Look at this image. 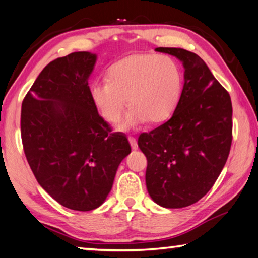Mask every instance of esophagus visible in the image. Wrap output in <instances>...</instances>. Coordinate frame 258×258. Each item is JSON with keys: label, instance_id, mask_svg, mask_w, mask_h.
<instances>
[{"label": "esophagus", "instance_id": "esophagus-1", "mask_svg": "<svg viewBox=\"0 0 258 258\" xmlns=\"http://www.w3.org/2000/svg\"><path fill=\"white\" fill-rule=\"evenodd\" d=\"M128 139H129L130 145H132V149H133V150H137V149H138V144H137L136 138H135V137H129Z\"/></svg>", "mask_w": 258, "mask_h": 258}]
</instances>
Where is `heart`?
<instances>
[{"mask_svg":"<svg viewBox=\"0 0 258 258\" xmlns=\"http://www.w3.org/2000/svg\"><path fill=\"white\" fill-rule=\"evenodd\" d=\"M180 90L181 74L174 59L135 53L115 62L108 79L92 82L90 97L108 122L120 119L128 101L130 108L116 125L120 132H128L147 120L152 123L166 120L178 103Z\"/></svg>","mask_w":258,"mask_h":258,"instance_id":"1","label":"heart"}]
</instances>
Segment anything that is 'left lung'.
<instances>
[{
  "label": "left lung",
  "instance_id": "obj_1",
  "mask_svg": "<svg viewBox=\"0 0 258 258\" xmlns=\"http://www.w3.org/2000/svg\"><path fill=\"white\" fill-rule=\"evenodd\" d=\"M183 62L184 87L172 116L138 147L147 159L146 187L155 204L183 208L205 197L224 168L232 143L231 97L206 62L180 48H157Z\"/></svg>",
  "mask_w": 258,
  "mask_h": 258
}]
</instances>
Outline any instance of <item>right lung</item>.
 <instances>
[{"mask_svg": "<svg viewBox=\"0 0 258 258\" xmlns=\"http://www.w3.org/2000/svg\"><path fill=\"white\" fill-rule=\"evenodd\" d=\"M97 54L80 51L49 62L22 105V141L36 180L61 206L98 208L132 147L111 133L92 103L88 80Z\"/></svg>", "mask_w": 258, "mask_h": 258, "instance_id": "1", "label": "right lung"}]
</instances>
